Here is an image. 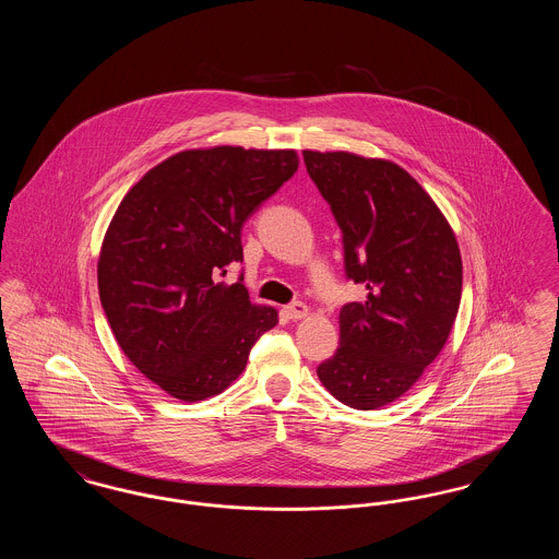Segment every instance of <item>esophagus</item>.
<instances>
[{
  "instance_id": "34e87169",
  "label": "esophagus",
  "mask_w": 559,
  "mask_h": 559,
  "mask_svg": "<svg viewBox=\"0 0 559 559\" xmlns=\"http://www.w3.org/2000/svg\"><path fill=\"white\" fill-rule=\"evenodd\" d=\"M308 306L306 304H301V301H293L289 306H285V314L293 320L304 319V317H308Z\"/></svg>"
}]
</instances>
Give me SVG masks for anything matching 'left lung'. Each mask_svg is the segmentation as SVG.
I'll return each instance as SVG.
<instances>
[{"label":"left lung","instance_id":"1","mask_svg":"<svg viewBox=\"0 0 559 559\" xmlns=\"http://www.w3.org/2000/svg\"><path fill=\"white\" fill-rule=\"evenodd\" d=\"M304 160L342 228L347 278L367 287L342 308V346L317 372L340 402L372 411L406 394L447 344L463 287L459 242L396 163L346 151H304Z\"/></svg>","mask_w":559,"mask_h":559}]
</instances>
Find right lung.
<instances>
[{
	"label": "right lung",
	"mask_w": 559,
	"mask_h": 559,
	"mask_svg": "<svg viewBox=\"0 0 559 559\" xmlns=\"http://www.w3.org/2000/svg\"><path fill=\"white\" fill-rule=\"evenodd\" d=\"M297 165L292 148H190L148 169L119 203L98 258L100 301L123 354L169 396L222 394L276 326L272 306L215 276L242 260L245 219Z\"/></svg>",
	"instance_id": "right-lung-1"
}]
</instances>
